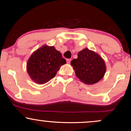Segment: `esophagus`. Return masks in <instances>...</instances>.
<instances>
[{
	"label": "esophagus",
	"instance_id": "obj_1",
	"mask_svg": "<svg viewBox=\"0 0 131 131\" xmlns=\"http://www.w3.org/2000/svg\"><path fill=\"white\" fill-rule=\"evenodd\" d=\"M71 61V59H66V62H67L68 63H70Z\"/></svg>",
	"mask_w": 131,
	"mask_h": 131
}]
</instances>
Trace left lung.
Returning a JSON list of instances; mask_svg holds the SVG:
<instances>
[{"instance_id": "left-lung-1", "label": "left lung", "mask_w": 131, "mask_h": 131, "mask_svg": "<svg viewBox=\"0 0 131 131\" xmlns=\"http://www.w3.org/2000/svg\"><path fill=\"white\" fill-rule=\"evenodd\" d=\"M71 65L77 78L88 85L95 84L102 80L106 70L102 57L87 48L79 51L78 58L72 60Z\"/></svg>"}]
</instances>
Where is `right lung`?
Segmentation results:
<instances>
[{
	"label": "right lung",
	"mask_w": 131,
	"mask_h": 131,
	"mask_svg": "<svg viewBox=\"0 0 131 131\" xmlns=\"http://www.w3.org/2000/svg\"><path fill=\"white\" fill-rule=\"evenodd\" d=\"M66 63L61 53L53 46L44 45L31 54L27 63V71L31 80L43 84L54 78L60 66Z\"/></svg>",
	"instance_id": "obj_1"
}]
</instances>
